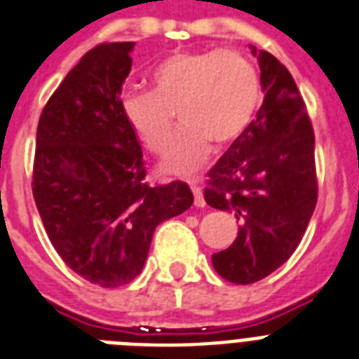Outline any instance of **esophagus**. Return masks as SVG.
<instances>
[{
  "instance_id": "obj_1",
  "label": "esophagus",
  "mask_w": 359,
  "mask_h": 359,
  "mask_svg": "<svg viewBox=\"0 0 359 359\" xmlns=\"http://www.w3.org/2000/svg\"><path fill=\"white\" fill-rule=\"evenodd\" d=\"M189 186H191V191H194L195 195V206H197V208H203V206L206 205L205 197H203V189H201V186L195 184V182H189Z\"/></svg>"
}]
</instances>
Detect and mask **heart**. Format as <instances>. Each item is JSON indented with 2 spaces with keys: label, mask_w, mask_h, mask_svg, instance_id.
I'll return each instance as SVG.
<instances>
[{
  "label": "heart",
  "mask_w": 359,
  "mask_h": 359,
  "mask_svg": "<svg viewBox=\"0 0 359 359\" xmlns=\"http://www.w3.org/2000/svg\"><path fill=\"white\" fill-rule=\"evenodd\" d=\"M153 90H130L121 99L125 121L145 149L162 154L184 123L162 162L173 175H191L212 153V142L234 144L255 121L264 88L252 60L236 49L177 51L151 72Z\"/></svg>",
  "instance_id": "obj_1"
}]
</instances>
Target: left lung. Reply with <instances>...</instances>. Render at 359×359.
I'll list each match as a JSON object with an SVG mask.
<instances>
[{
    "mask_svg": "<svg viewBox=\"0 0 359 359\" xmlns=\"http://www.w3.org/2000/svg\"><path fill=\"white\" fill-rule=\"evenodd\" d=\"M264 103L240 140L212 170L205 201L234 212L238 238L212 255L214 269L234 284H255L301 243L317 203L316 136L295 81L267 51H256Z\"/></svg>",
    "mask_w": 359,
    "mask_h": 359,
    "instance_id": "left-lung-1",
    "label": "left lung"
}]
</instances>
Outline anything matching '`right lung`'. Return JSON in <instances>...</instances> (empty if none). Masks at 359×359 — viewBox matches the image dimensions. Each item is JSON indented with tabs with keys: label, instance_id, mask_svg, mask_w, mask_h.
Segmentation results:
<instances>
[{
	"label": "right lung",
	"instance_id": "obj_1",
	"mask_svg": "<svg viewBox=\"0 0 359 359\" xmlns=\"http://www.w3.org/2000/svg\"><path fill=\"white\" fill-rule=\"evenodd\" d=\"M133 48L99 43L84 53L36 129L33 195L43 229L64 264L101 287L134 280L154 229L194 205L186 182L144 180V153L121 110Z\"/></svg>",
	"mask_w": 359,
	"mask_h": 359
}]
</instances>
